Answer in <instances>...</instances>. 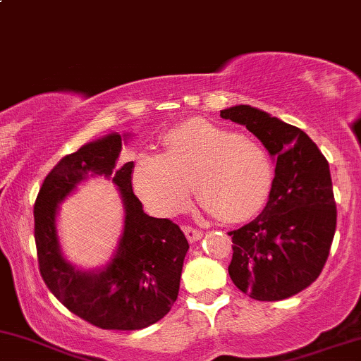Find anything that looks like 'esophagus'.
Returning a JSON list of instances; mask_svg holds the SVG:
<instances>
[{"instance_id":"obj_1","label":"esophagus","mask_w":361,"mask_h":361,"mask_svg":"<svg viewBox=\"0 0 361 361\" xmlns=\"http://www.w3.org/2000/svg\"><path fill=\"white\" fill-rule=\"evenodd\" d=\"M184 234H185V238H188L189 243H195V241H199V239L202 238V231L190 228V226H185Z\"/></svg>"}]
</instances>
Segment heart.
Returning <instances> with one entry per match:
<instances>
[{"label": "heart", "instance_id": "obj_1", "mask_svg": "<svg viewBox=\"0 0 361 361\" xmlns=\"http://www.w3.org/2000/svg\"><path fill=\"white\" fill-rule=\"evenodd\" d=\"M268 150L243 133L194 118L162 137V154H144L133 169V188L150 211L180 214L195 195L209 214L241 222L261 211L273 188Z\"/></svg>", "mask_w": 361, "mask_h": 361}]
</instances>
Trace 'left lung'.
Returning a JSON list of instances; mask_svg holds the SVG:
<instances>
[{
	"label": "left lung",
	"mask_w": 361,
	"mask_h": 361,
	"mask_svg": "<svg viewBox=\"0 0 361 361\" xmlns=\"http://www.w3.org/2000/svg\"><path fill=\"white\" fill-rule=\"evenodd\" d=\"M221 117L255 133L276 162L266 207L229 233V276L252 300H286L318 278L330 255L336 229L330 166L301 128L259 109L235 105Z\"/></svg>",
	"instance_id": "left-lung-1"
}]
</instances>
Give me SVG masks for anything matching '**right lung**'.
I'll return each mask as SVG.
<instances>
[{
  "instance_id": "right-lung-1",
  "label": "right lung",
  "mask_w": 361,
  "mask_h": 361,
  "mask_svg": "<svg viewBox=\"0 0 361 361\" xmlns=\"http://www.w3.org/2000/svg\"><path fill=\"white\" fill-rule=\"evenodd\" d=\"M109 133L65 155L44 177L35 202V241L39 273L61 305L104 330H142L171 311L179 295L189 243L177 224L145 214L132 190L133 162L118 166L122 140ZM93 175L118 185L126 219L114 256L99 270L83 271L61 255L57 206Z\"/></svg>"
}]
</instances>
